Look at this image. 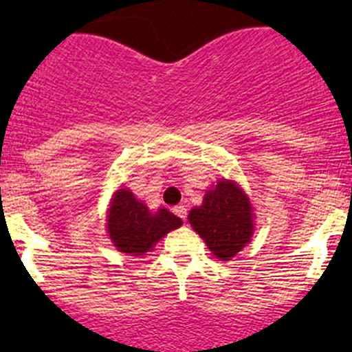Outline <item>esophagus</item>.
<instances>
[{
    "label": "esophagus",
    "instance_id": "34e87169",
    "mask_svg": "<svg viewBox=\"0 0 352 352\" xmlns=\"http://www.w3.org/2000/svg\"><path fill=\"white\" fill-rule=\"evenodd\" d=\"M172 211H173V214L179 216L180 219H186V218H187V209H186V206L179 204V206H175V208H173Z\"/></svg>",
    "mask_w": 352,
    "mask_h": 352
}]
</instances>
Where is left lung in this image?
<instances>
[{
  "mask_svg": "<svg viewBox=\"0 0 352 352\" xmlns=\"http://www.w3.org/2000/svg\"><path fill=\"white\" fill-rule=\"evenodd\" d=\"M189 223L219 261H230L254 235L250 199L233 180L221 179L190 209Z\"/></svg>",
  "mask_w": 352,
  "mask_h": 352,
  "instance_id": "8db88e82",
  "label": "left lung"
}]
</instances>
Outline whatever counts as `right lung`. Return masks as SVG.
Here are the masks:
<instances>
[{
	"instance_id": "1",
	"label": "right lung",
	"mask_w": 352,
	"mask_h": 352,
	"mask_svg": "<svg viewBox=\"0 0 352 352\" xmlns=\"http://www.w3.org/2000/svg\"><path fill=\"white\" fill-rule=\"evenodd\" d=\"M182 219L165 208L151 212L143 201L129 189L113 194L107 212V232L113 247L131 255H144L172 230L179 228Z\"/></svg>"
}]
</instances>
